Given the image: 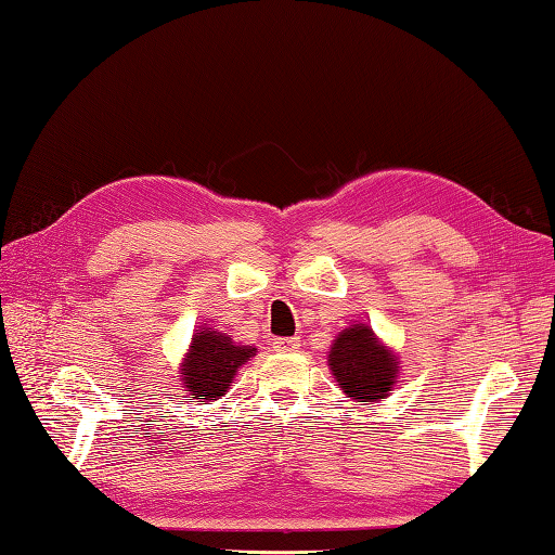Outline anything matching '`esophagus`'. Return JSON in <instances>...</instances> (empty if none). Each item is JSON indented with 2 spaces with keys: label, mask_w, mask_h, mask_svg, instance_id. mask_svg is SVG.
<instances>
[{
  "label": "esophagus",
  "mask_w": 555,
  "mask_h": 555,
  "mask_svg": "<svg viewBox=\"0 0 555 555\" xmlns=\"http://www.w3.org/2000/svg\"><path fill=\"white\" fill-rule=\"evenodd\" d=\"M275 352H297V349L301 347V340L299 337H275Z\"/></svg>",
  "instance_id": "obj_1"
}]
</instances>
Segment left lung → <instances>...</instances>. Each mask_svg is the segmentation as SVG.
Segmentation results:
<instances>
[{
  "label": "left lung",
  "mask_w": 555,
  "mask_h": 555,
  "mask_svg": "<svg viewBox=\"0 0 555 555\" xmlns=\"http://www.w3.org/2000/svg\"><path fill=\"white\" fill-rule=\"evenodd\" d=\"M333 376L357 402L383 400L395 386L398 361L378 345L369 325H352L331 347Z\"/></svg>",
  "instance_id": "8db88e82"
}]
</instances>
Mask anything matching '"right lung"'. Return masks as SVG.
Instances as JSON below:
<instances>
[{
	"label": "right lung",
	"instance_id": "1",
	"mask_svg": "<svg viewBox=\"0 0 555 555\" xmlns=\"http://www.w3.org/2000/svg\"><path fill=\"white\" fill-rule=\"evenodd\" d=\"M254 347L234 345L228 335H222L212 327H203L194 335L189 357L182 369L184 388L194 395V400H218L228 392L234 378L246 359L254 357Z\"/></svg>",
	"mask_w": 555,
	"mask_h": 555
}]
</instances>
